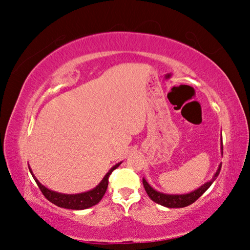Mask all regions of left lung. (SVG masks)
I'll list each match as a JSON object with an SVG mask.
<instances>
[{"mask_svg":"<svg viewBox=\"0 0 250 250\" xmlns=\"http://www.w3.org/2000/svg\"><path fill=\"white\" fill-rule=\"evenodd\" d=\"M222 150L223 148H222V140H221V154H223ZM221 165L222 164L219 165L218 170L215 172L213 177H212L210 181L207 182V183H204L202 186H200L199 188L194 189V191L186 193V194H166V193L158 192L156 191L155 188H152L145 178H143V184H144L145 189H146L148 196L150 197L154 202L161 204V206L166 207V208H184V207L189 206V204L194 203L195 201L199 199V197L202 195L208 188H210L211 184L215 181V178L218 177L219 173H220Z\"/></svg>","mask_w":250,"mask_h":250,"instance_id":"obj_1","label":"left lung"}]
</instances>
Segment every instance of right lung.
Returning a JSON list of instances; mask_svg holds the SVG:
<instances>
[{
  "instance_id": "obj_1",
  "label": "right lung",
  "mask_w": 250,
  "mask_h": 250,
  "mask_svg": "<svg viewBox=\"0 0 250 250\" xmlns=\"http://www.w3.org/2000/svg\"><path fill=\"white\" fill-rule=\"evenodd\" d=\"M120 164L121 163H118L117 165H114L112 168L105 174V176L103 177V180L100 182L98 186H95V188L91 189V191L78 193V194H62V193L51 191V189L47 188L46 186H43L38 180H37V177L32 174V170L30 169V167L29 170L30 173H31L32 177L35 178L37 185L39 186L40 191L42 192V194L48 201H50L51 203H54L55 206H57L59 208H70V210H84V208L95 206V204H98L100 201L102 200L103 195L105 194L106 192L110 175L117 167H119Z\"/></svg>"
}]
</instances>
